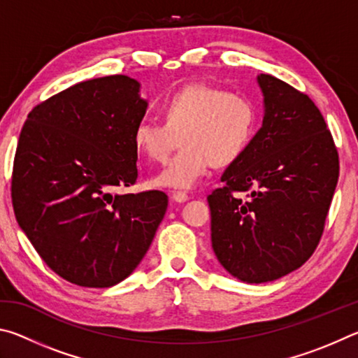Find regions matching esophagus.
<instances>
[{"label": "esophagus", "mask_w": 358, "mask_h": 358, "mask_svg": "<svg viewBox=\"0 0 358 358\" xmlns=\"http://www.w3.org/2000/svg\"><path fill=\"white\" fill-rule=\"evenodd\" d=\"M171 196H172V199H173L175 202H180V203L181 202H186L187 199H189V196H187V194L183 192V191H172Z\"/></svg>", "instance_id": "34e87169"}]
</instances>
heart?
Returning <instances> with one entry per match:
<instances>
[{
  "mask_svg": "<svg viewBox=\"0 0 358 358\" xmlns=\"http://www.w3.org/2000/svg\"><path fill=\"white\" fill-rule=\"evenodd\" d=\"M164 123L138 121L134 129L137 150L153 162L167 166L151 178L159 187H191L211 166L237 162L250 150L260 123V107L252 96L230 93L210 85H187L161 101Z\"/></svg>",
  "mask_w": 358,
  "mask_h": 358,
  "instance_id": "obj_1",
  "label": "heart"
}]
</instances>
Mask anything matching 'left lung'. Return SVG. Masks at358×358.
<instances>
[{"label": "left lung", "instance_id": "obj_1", "mask_svg": "<svg viewBox=\"0 0 358 358\" xmlns=\"http://www.w3.org/2000/svg\"><path fill=\"white\" fill-rule=\"evenodd\" d=\"M257 83L262 126L207 197L217 260L251 284L275 281L313 256L339 177L338 150L316 104L273 76L260 74Z\"/></svg>", "mask_w": 358, "mask_h": 358}]
</instances>
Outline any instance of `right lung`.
Returning <instances> with one entry per match:
<instances>
[{"label": "right lung", "instance_id": "add662e5", "mask_svg": "<svg viewBox=\"0 0 358 358\" xmlns=\"http://www.w3.org/2000/svg\"><path fill=\"white\" fill-rule=\"evenodd\" d=\"M128 76L80 82L36 106L17 145L10 196L42 260L82 287H110L147 254L169 197L136 183L134 129L147 112Z\"/></svg>", "mask_w": 358, "mask_h": 358}]
</instances>
